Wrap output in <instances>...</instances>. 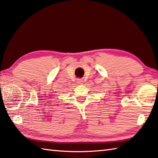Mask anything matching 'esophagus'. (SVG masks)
<instances>
[{
  "label": "esophagus",
  "instance_id": "1",
  "mask_svg": "<svg viewBox=\"0 0 158 158\" xmlns=\"http://www.w3.org/2000/svg\"><path fill=\"white\" fill-rule=\"evenodd\" d=\"M83 80L81 79H77V83H78V84H82L83 83Z\"/></svg>",
  "mask_w": 158,
  "mask_h": 158
}]
</instances>
